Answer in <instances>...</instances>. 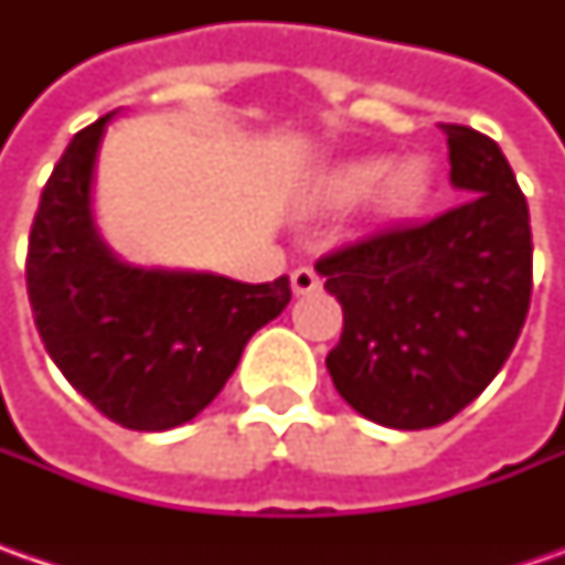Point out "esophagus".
<instances>
[{"mask_svg":"<svg viewBox=\"0 0 565 565\" xmlns=\"http://www.w3.org/2000/svg\"><path fill=\"white\" fill-rule=\"evenodd\" d=\"M320 289V276L311 267H298L292 273V292L295 295H311Z\"/></svg>","mask_w":565,"mask_h":565,"instance_id":"34e87169","label":"esophagus"}]
</instances>
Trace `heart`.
<instances>
[{"instance_id":"obj_1","label":"heart","mask_w":565,"mask_h":565,"mask_svg":"<svg viewBox=\"0 0 565 565\" xmlns=\"http://www.w3.org/2000/svg\"><path fill=\"white\" fill-rule=\"evenodd\" d=\"M434 185L430 163L422 157H408L402 163L383 157H359L320 172L311 185L317 204H355L371 194L374 210L383 216H408L427 201Z\"/></svg>"}]
</instances>
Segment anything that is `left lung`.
Listing matches in <instances>:
<instances>
[{
    "instance_id": "obj_1",
    "label": "left lung",
    "mask_w": 565,
    "mask_h": 565,
    "mask_svg": "<svg viewBox=\"0 0 565 565\" xmlns=\"http://www.w3.org/2000/svg\"><path fill=\"white\" fill-rule=\"evenodd\" d=\"M466 198L418 226H390L317 260L345 315L327 355L339 396L367 422H449L500 374L532 301V226L503 150L440 125Z\"/></svg>"
}]
</instances>
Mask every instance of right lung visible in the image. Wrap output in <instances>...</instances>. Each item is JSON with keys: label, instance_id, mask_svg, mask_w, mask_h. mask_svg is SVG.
<instances>
[{"label": "right lung", "instance_id": "1", "mask_svg": "<svg viewBox=\"0 0 565 565\" xmlns=\"http://www.w3.org/2000/svg\"><path fill=\"white\" fill-rule=\"evenodd\" d=\"M116 113L77 131L40 194L28 295L50 359L128 430L191 422L232 377L248 339L282 315L289 276L248 286L220 273L135 267L94 213L97 153Z\"/></svg>", "mask_w": 565, "mask_h": 565}]
</instances>
